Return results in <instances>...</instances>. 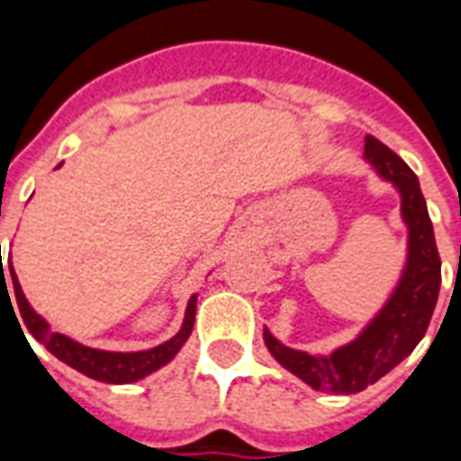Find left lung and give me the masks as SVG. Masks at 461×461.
Listing matches in <instances>:
<instances>
[{
  "label": "left lung",
  "mask_w": 461,
  "mask_h": 461,
  "mask_svg": "<svg viewBox=\"0 0 461 461\" xmlns=\"http://www.w3.org/2000/svg\"><path fill=\"white\" fill-rule=\"evenodd\" d=\"M366 160L383 180L397 187L400 214L407 224V261L393 296L356 340L336 348L330 356H313L284 346L264 329V343L281 366L313 390L336 395L366 390L415 350L425 339L442 284L435 230L415 172L373 135L366 138Z\"/></svg>",
  "instance_id": "1"
}]
</instances>
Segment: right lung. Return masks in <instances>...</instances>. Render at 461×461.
<instances>
[{
	"label": "right lung",
	"mask_w": 461,
	"mask_h": 461,
	"mask_svg": "<svg viewBox=\"0 0 461 461\" xmlns=\"http://www.w3.org/2000/svg\"><path fill=\"white\" fill-rule=\"evenodd\" d=\"M9 279H12V286H14L16 296V306H12V311L16 309V313L22 316L29 333H32L39 343H44L46 350H49L51 356L59 357L61 363L71 366L74 370H78V373H84V375L94 377V380H101V383L125 385V383H135V380H140V377L150 375L155 370H160L162 366H167L172 357L177 356V350L185 346V340L190 339L192 326H194L197 296H192L190 299L187 311H185L182 329L177 330V336H172L170 340H165V343L150 348V350H138V353H111V350H98V348L81 346L78 340L68 339L64 333H54V330L49 329V323L29 306L24 291L19 286V279H16L12 259H9L6 267H2L0 259V296L5 294L6 299H9V289H6ZM9 303H12V299H9ZM16 323H19V321H16ZM19 329H22V326H19ZM22 333H24V330H22Z\"/></svg>",
	"instance_id": "obj_1"
}]
</instances>
